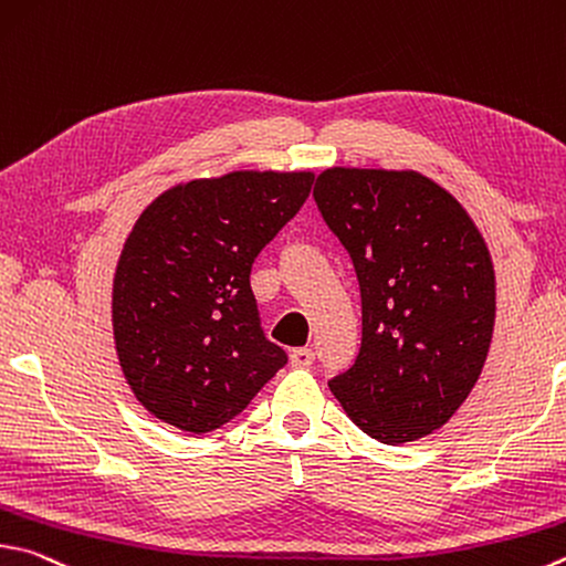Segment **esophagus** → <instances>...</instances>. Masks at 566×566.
Masks as SVG:
<instances>
[{
	"label": "esophagus",
	"mask_w": 566,
	"mask_h": 566,
	"mask_svg": "<svg viewBox=\"0 0 566 566\" xmlns=\"http://www.w3.org/2000/svg\"><path fill=\"white\" fill-rule=\"evenodd\" d=\"M290 361L294 368H310L314 364V352L312 348H294L290 354Z\"/></svg>",
	"instance_id": "esophagus-1"
}]
</instances>
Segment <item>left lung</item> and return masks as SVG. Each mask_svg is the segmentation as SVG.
<instances>
[{"label":"left lung","mask_w":566,"mask_h":566,"mask_svg":"<svg viewBox=\"0 0 566 566\" xmlns=\"http://www.w3.org/2000/svg\"><path fill=\"white\" fill-rule=\"evenodd\" d=\"M314 202L361 290V348L328 388L378 443L433 433L488 358L495 272L485 240L420 172L332 168L316 178Z\"/></svg>","instance_id":"8db88e82"}]
</instances>
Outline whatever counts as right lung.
<instances>
[{"mask_svg":"<svg viewBox=\"0 0 566 566\" xmlns=\"http://www.w3.org/2000/svg\"><path fill=\"white\" fill-rule=\"evenodd\" d=\"M312 182V172L192 180L133 224L113 276V336L123 376L153 416L205 436L286 366L264 336L250 274Z\"/></svg>","mask_w":566,"mask_h":566,"instance_id":"1","label":"right lung"}]
</instances>
